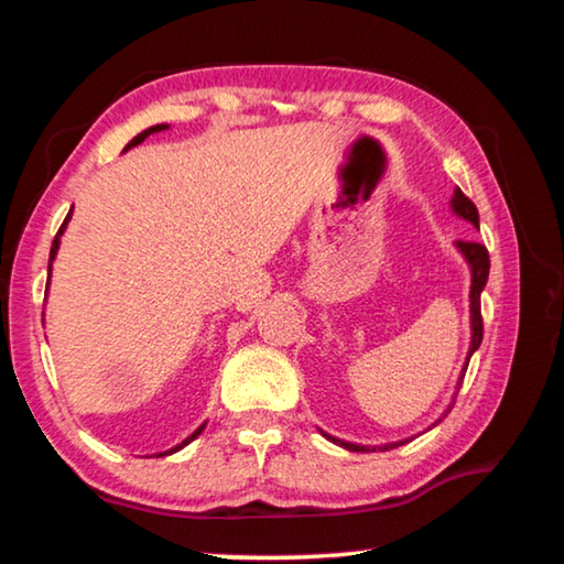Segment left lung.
Wrapping results in <instances>:
<instances>
[{
  "label": "left lung",
  "mask_w": 564,
  "mask_h": 564,
  "mask_svg": "<svg viewBox=\"0 0 564 564\" xmlns=\"http://www.w3.org/2000/svg\"><path fill=\"white\" fill-rule=\"evenodd\" d=\"M451 208L457 218H463V221L473 224L477 231H480V216H477V208L475 204L467 198L460 188L453 191V198H451ZM455 248L460 251V256L467 263V269H470V348H467V358H465V366L460 370V378H457L455 383V393H453V403L457 398V390L463 386V378H465V370H467V362H470L473 352L480 348L482 343V316H480V293L485 289V283H488V273H490V256H488V248L482 243H475V241H455ZM453 403L447 405V410L443 413V417L451 413ZM443 417H437L431 427H435L441 423ZM323 437H328L330 443H336L340 447H346L350 453H376V451H393L398 445H405L408 441H413V437H405V441H398V443H386V445H358V443H348V441H340V437H333L328 433H323Z\"/></svg>",
  "instance_id": "8db88e82"
}]
</instances>
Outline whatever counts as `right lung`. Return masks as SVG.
I'll return each mask as SVG.
<instances>
[{
	"label": "right lung",
	"mask_w": 564,
	"mask_h": 564,
	"mask_svg": "<svg viewBox=\"0 0 564 564\" xmlns=\"http://www.w3.org/2000/svg\"><path fill=\"white\" fill-rule=\"evenodd\" d=\"M164 129H169V123H156V127H149V129H144V131H141V133H137V137H133V139L129 141V144H127V149H123V151H129L131 147H139V144H141V141H144L147 137H151V133H156V131H164ZM72 212H74V208H72ZM72 212H69V214H66V218H64V224H62V228H59V234H56V238H54V243H52V251H50V281H52V263H54V259H56V253H59L62 234L66 231V224H69V221H72ZM204 427H206V423H202V425H198V427H196V431H194V433H191V435L186 437V441H181L178 445H174V447H171V451H166V453H156V457H164V455H171V453H176V451H181V447H186V445H188L191 441H196V437L204 433Z\"/></svg>",
	"instance_id": "1"
}]
</instances>
